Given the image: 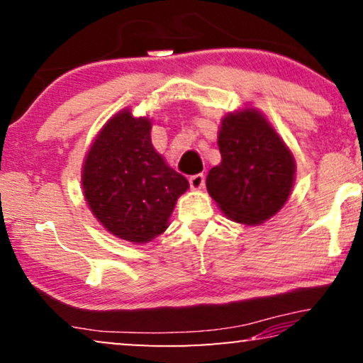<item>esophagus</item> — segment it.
Wrapping results in <instances>:
<instances>
[{
  "label": "esophagus",
  "instance_id": "1",
  "mask_svg": "<svg viewBox=\"0 0 363 363\" xmlns=\"http://www.w3.org/2000/svg\"><path fill=\"white\" fill-rule=\"evenodd\" d=\"M190 186L193 190H201L203 185H205V175L203 173H198V175H191L190 177Z\"/></svg>",
  "mask_w": 363,
  "mask_h": 363
}]
</instances>
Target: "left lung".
Masks as SVG:
<instances>
[{
    "mask_svg": "<svg viewBox=\"0 0 363 363\" xmlns=\"http://www.w3.org/2000/svg\"><path fill=\"white\" fill-rule=\"evenodd\" d=\"M221 162L206 177L208 193L230 220L257 226L279 213L296 182V160L264 113L228 112L218 130Z\"/></svg>",
    "mask_w": 363,
    "mask_h": 363,
    "instance_id": "1",
    "label": "left lung"
}]
</instances>
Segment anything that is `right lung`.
<instances>
[{
    "label": "right lung",
    "instance_id": "1",
    "mask_svg": "<svg viewBox=\"0 0 363 363\" xmlns=\"http://www.w3.org/2000/svg\"><path fill=\"white\" fill-rule=\"evenodd\" d=\"M150 130V118L122 108L104 123L82 163V193L92 215L133 245L160 236L190 188L152 145Z\"/></svg>",
    "mask_w": 363,
    "mask_h": 363
}]
</instances>
